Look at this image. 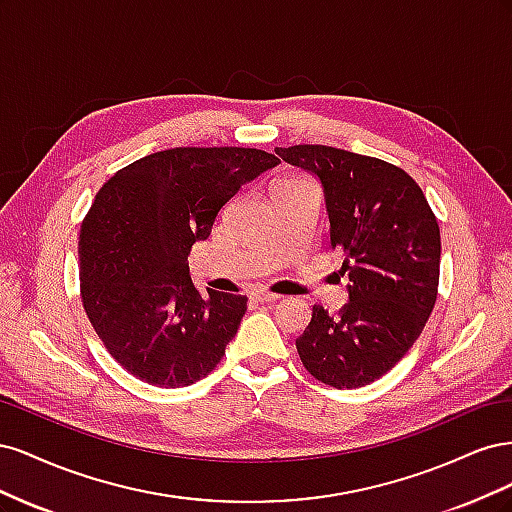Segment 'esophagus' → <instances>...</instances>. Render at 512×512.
I'll return each instance as SVG.
<instances>
[{"instance_id": "1", "label": "esophagus", "mask_w": 512, "mask_h": 512, "mask_svg": "<svg viewBox=\"0 0 512 512\" xmlns=\"http://www.w3.org/2000/svg\"><path fill=\"white\" fill-rule=\"evenodd\" d=\"M252 297H254L256 301L267 303V301H277V299H282V294L271 292V290H267V288H256V290L252 292Z\"/></svg>"}]
</instances>
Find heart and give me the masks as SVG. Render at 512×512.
Returning a JSON list of instances; mask_svg holds the SVG:
<instances>
[{"label":"heart","instance_id":"heart-1","mask_svg":"<svg viewBox=\"0 0 512 512\" xmlns=\"http://www.w3.org/2000/svg\"><path fill=\"white\" fill-rule=\"evenodd\" d=\"M309 179H305V177H301V175H286V177H282L280 181L275 183V188H292V185H303V183H307Z\"/></svg>","mask_w":512,"mask_h":512}]
</instances>
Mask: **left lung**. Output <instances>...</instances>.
Here are the masks:
<instances>
[{"mask_svg":"<svg viewBox=\"0 0 512 512\" xmlns=\"http://www.w3.org/2000/svg\"><path fill=\"white\" fill-rule=\"evenodd\" d=\"M320 177L331 247L344 256L350 301L314 305L297 339L303 367L335 389H359L393 369L423 333L438 299L440 226L404 168L327 145L277 147Z\"/></svg>","mask_w":512,"mask_h":512,"instance_id":"8db88e82","label":"left lung"}]
</instances>
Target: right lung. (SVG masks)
<instances>
[{"label": "right lung", "mask_w": 512, "mask_h": 512, "mask_svg": "<svg viewBox=\"0 0 512 512\" xmlns=\"http://www.w3.org/2000/svg\"><path fill=\"white\" fill-rule=\"evenodd\" d=\"M277 164L262 149L175 147L128 164L102 185L79 232L81 301L128 374L179 389L218 367L247 297L200 294L188 256L241 185Z\"/></svg>", "instance_id": "1"}]
</instances>
